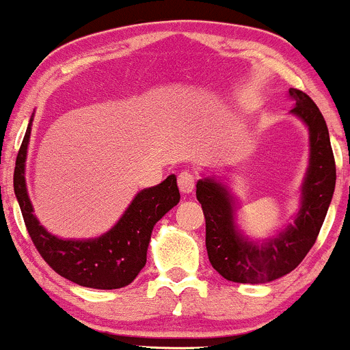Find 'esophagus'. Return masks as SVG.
Segmentation results:
<instances>
[{"mask_svg": "<svg viewBox=\"0 0 350 350\" xmlns=\"http://www.w3.org/2000/svg\"><path fill=\"white\" fill-rule=\"evenodd\" d=\"M178 189L183 193L193 192V189H196V176L190 174V172H182L178 175Z\"/></svg>", "mask_w": 350, "mask_h": 350, "instance_id": "esophagus-1", "label": "esophagus"}]
</instances>
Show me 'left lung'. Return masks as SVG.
<instances>
[{
  "instance_id": "left-lung-1",
  "label": "left lung",
  "mask_w": 350,
  "mask_h": 350,
  "mask_svg": "<svg viewBox=\"0 0 350 350\" xmlns=\"http://www.w3.org/2000/svg\"><path fill=\"white\" fill-rule=\"evenodd\" d=\"M291 113L308 127L310 158L294 221L267 240H252L237 223L238 200L226 182L204 175L196 196L206 217L209 262L224 279L264 284L289 274L317 241L335 190V160L323 116L306 93L289 88Z\"/></svg>"
}]
</instances>
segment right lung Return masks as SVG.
Listing matches in <instances>:
<instances>
[{"instance_id": "right-lung-1", "label": "right lung", "mask_w": 350, "mask_h": 350, "mask_svg": "<svg viewBox=\"0 0 350 350\" xmlns=\"http://www.w3.org/2000/svg\"><path fill=\"white\" fill-rule=\"evenodd\" d=\"M33 113L16 157L13 189L30 238L44 260L68 281L93 289L129 286L146 265L153 228L180 200L176 176L168 175L158 185L143 189L107 233L96 238H59L49 233L33 214L25 180L27 153Z\"/></svg>"}]
</instances>
